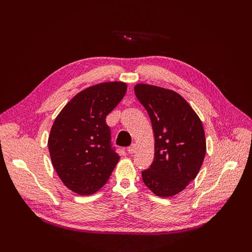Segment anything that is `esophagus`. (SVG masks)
<instances>
[{"mask_svg":"<svg viewBox=\"0 0 252 252\" xmlns=\"http://www.w3.org/2000/svg\"><path fill=\"white\" fill-rule=\"evenodd\" d=\"M135 149H136V146H135V144H132V145H131V146H129V147L127 148V151H128V154H130V155L134 154V151H135Z\"/></svg>","mask_w":252,"mask_h":252,"instance_id":"1","label":"esophagus"}]
</instances>
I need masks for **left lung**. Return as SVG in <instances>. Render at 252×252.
Returning <instances> with one entry per match:
<instances>
[{
    "label": "left lung",
    "mask_w": 252,
    "mask_h": 252,
    "mask_svg": "<svg viewBox=\"0 0 252 252\" xmlns=\"http://www.w3.org/2000/svg\"><path fill=\"white\" fill-rule=\"evenodd\" d=\"M134 94L147 110L155 133V159L142 172L143 182L158 196H173L195 179L204 162L202 121L185 98L171 89L140 83Z\"/></svg>",
    "instance_id": "8db88e82"
}]
</instances>
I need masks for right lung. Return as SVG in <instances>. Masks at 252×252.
Segmentation results:
<instances>
[{
  "instance_id": "1",
  "label": "right lung",
  "mask_w": 252,
  "mask_h": 252,
  "mask_svg": "<svg viewBox=\"0 0 252 252\" xmlns=\"http://www.w3.org/2000/svg\"><path fill=\"white\" fill-rule=\"evenodd\" d=\"M124 82H104L75 94L60 111L48 138L53 168L63 184L80 195L107 183L120 156L111 148L106 117L122 101Z\"/></svg>"
}]
</instances>
